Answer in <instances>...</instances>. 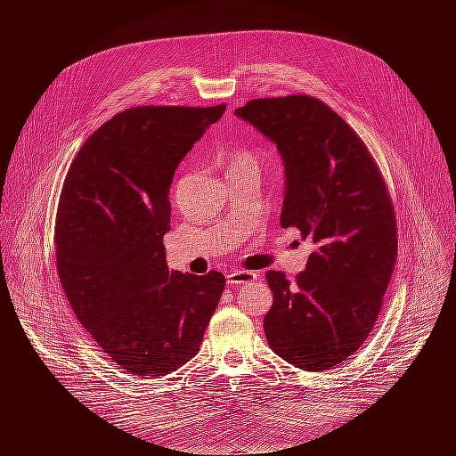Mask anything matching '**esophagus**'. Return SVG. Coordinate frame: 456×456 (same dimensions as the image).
I'll list each match as a JSON object with an SVG mask.
<instances>
[{
	"label": "esophagus",
	"mask_w": 456,
	"mask_h": 456,
	"mask_svg": "<svg viewBox=\"0 0 456 456\" xmlns=\"http://www.w3.org/2000/svg\"><path fill=\"white\" fill-rule=\"evenodd\" d=\"M256 281V273L255 272H248V270H234L227 275V282L231 286H238V284H248V282H255Z\"/></svg>",
	"instance_id": "34e87169"
}]
</instances>
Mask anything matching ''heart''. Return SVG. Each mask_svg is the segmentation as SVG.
<instances>
[{"label":"heart","mask_w":456,"mask_h":456,"mask_svg":"<svg viewBox=\"0 0 456 456\" xmlns=\"http://www.w3.org/2000/svg\"><path fill=\"white\" fill-rule=\"evenodd\" d=\"M249 160H251V157H249L248 153H238V155H234V157L231 159V166L240 164V162H249Z\"/></svg>","instance_id":"1"}]
</instances>
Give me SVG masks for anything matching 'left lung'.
Here are the masks:
<instances>
[{
    "mask_svg": "<svg viewBox=\"0 0 456 456\" xmlns=\"http://www.w3.org/2000/svg\"><path fill=\"white\" fill-rule=\"evenodd\" d=\"M234 114L270 138L284 164L281 225L314 246L294 282L270 270V347L306 371L364 344L395 266V214L379 166L344 119L313 95L251 100Z\"/></svg>",
    "mask_w": 456,
    "mask_h": 456,
    "instance_id": "8db88e82",
    "label": "left lung"
}]
</instances>
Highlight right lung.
<instances>
[{
    "instance_id": "obj_1",
    "label": "right lung",
    "mask_w": 456,
    "mask_h": 456,
    "mask_svg": "<svg viewBox=\"0 0 456 456\" xmlns=\"http://www.w3.org/2000/svg\"><path fill=\"white\" fill-rule=\"evenodd\" d=\"M225 112L134 107L110 118L71 162L57 210V272L71 310L127 373L160 377L194 358L220 303V272H170L167 191L184 155Z\"/></svg>"
}]
</instances>
